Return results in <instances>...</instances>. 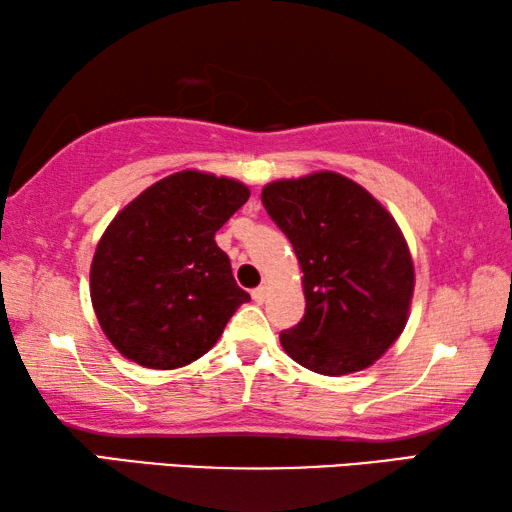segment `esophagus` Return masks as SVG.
<instances>
[{
  "instance_id": "1",
  "label": "esophagus",
  "mask_w": 512,
  "mask_h": 512,
  "mask_svg": "<svg viewBox=\"0 0 512 512\" xmlns=\"http://www.w3.org/2000/svg\"><path fill=\"white\" fill-rule=\"evenodd\" d=\"M251 299H254L256 304H263L267 299V286H258L256 290H251Z\"/></svg>"
}]
</instances>
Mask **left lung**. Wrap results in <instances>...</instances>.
<instances>
[{
  "instance_id": "left-lung-1",
  "label": "left lung",
  "mask_w": 512,
  "mask_h": 512,
  "mask_svg": "<svg viewBox=\"0 0 512 512\" xmlns=\"http://www.w3.org/2000/svg\"><path fill=\"white\" fill-rule=\"evenodd\" d=\"M261 199L304 272L306 313L279 335L281 347L324 376L374 365L404 331L415 290L395 217L338 172L272 181Z\"/></svg>"
}]
</instances>
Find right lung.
Returning <instances> with one entry per match:
<instances>
[{"mask_svg":"<svg viewBox=\"0 0 512 512\" xmlns=\"http://www.w3.org/2000/svg\"><path fill=\"white\" fill-rule=\"evenodd\" d=\"M247 199L245 183L183 170L142 190L106 226L90 265V299L124 358L177 370L220 340L249 295L215 231Z\"/></svg>","mask_w":512,"mask_h":512,"instance_id":"right-lung-1","label":"right lung"}]
</instances>
